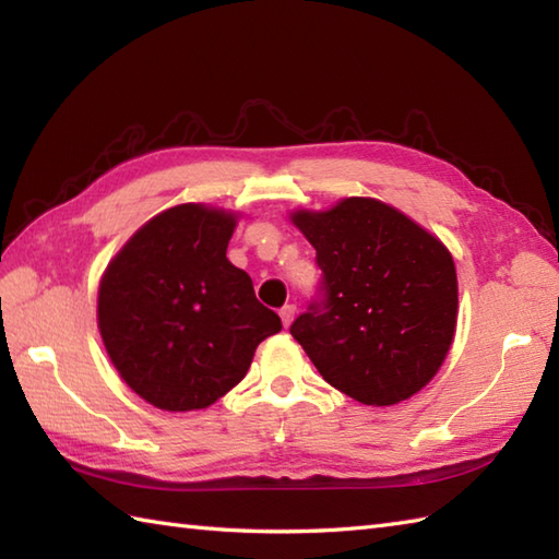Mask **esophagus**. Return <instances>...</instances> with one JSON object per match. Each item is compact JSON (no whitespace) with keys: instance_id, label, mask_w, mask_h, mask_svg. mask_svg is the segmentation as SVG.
Instances as JSON below:
<instances>
[{"instance_id":"obj_1","label":"esophagus","mask_w":559,"mask_h":559,"mask_svg":"<svg viewBox=\"0 0 559 559\" xmlns=\"http://www.w3.org/2000/svg\"><path fill=\"white\" fill-rule=\"evenodd\" d=\"M295 312H298V310H295V305H286V307H281V322H283V326H290L293 324V319H295Z\"/></svg>"}]
</instances>
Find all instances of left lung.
Returning a JSON list of instances; mask_svg holds the SVG:
<instances>
[{"instance_id": "left-lung-1", "label": "left lung", "mask_w": 559, "mask_h": 559, "mask_svg": "<svg viewBox=\"0 0 559 559\" xmlns=\"http://www.w3.org/2000/svg\"><path fill=\"white\" fill-rule=\"evenodd\" d=\"M317 249L324 300L295 319L293 338L331 386L394 406L439 372L459 314L449 249L406 213L370 197L293 211Z\"/></svg>"}]
</instances>
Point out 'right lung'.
Returning a JSON list of instances; mask_svg holds the SVG:
<instances>
[{
  "mask_svg": "<svg viewBox=\"0 0 559 559\" xmlns=\"http://www.w3.org/2000/svg\"><path fill=\"white\" fill-rule=\"evenodd\" d=\"M237 213L180 204L146 221L105 269L98 329L115 370L151 406L209 408L278 334L252 278L225 252Z\"/></svg>",
  "mask_w": 559,
  "mask_h": 559,
  "instance_id": "add662e5",
  "label": "right lung"
}]
</instances>
